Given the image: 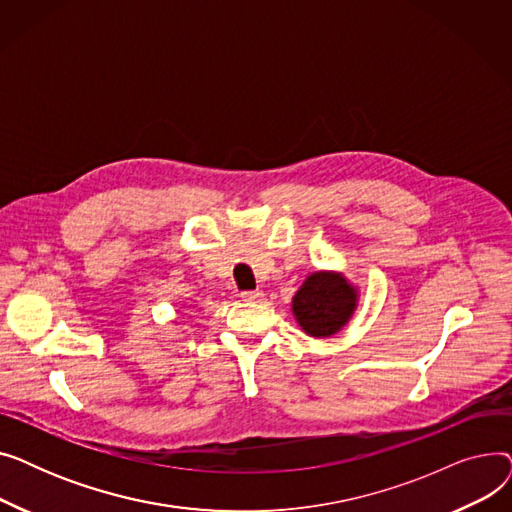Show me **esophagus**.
Returning a JSON list of instances; mask_svg holds the SVG:
<instances>
[{
	"mask_svg": "<svg viewBox=\"0 0 512 512\" xmlns=\"http://www.w3.org/2000/svg\"><path fill=\"white\" fill-rule=\"evenodd\" d=\"M261 297H263V292H261V290H247V292H242V294H240V299H242V301H247V303L261 301Z\"/></svg>",
	"mask_w": 512,
	"mask_h": 512,
	"instance_id": "1",
	"label": "esophagus"
}]
</instances>
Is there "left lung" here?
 <instances>
[{
  "label": "left lung",
  "mask_w": 512,
  "mask_h": 512,
  "mask_svg": "<svg viewBox=\"0 0 512 512\" xmlns=\"http://www.w3.org/2000/svg\"><path fill=\"white\" fill-rule=\"evenodd\" d=\"M359 307V288L342 272L319 270L292 297V315L311 338H332L346 328Z\"/></svg>",
  "instance_id": "8db88e82"
}]
</instances>
